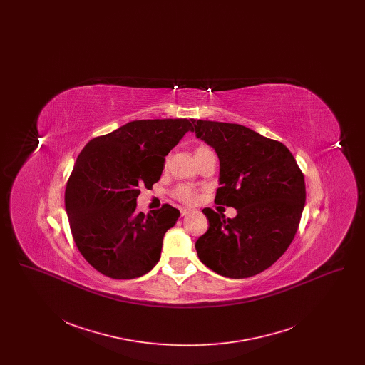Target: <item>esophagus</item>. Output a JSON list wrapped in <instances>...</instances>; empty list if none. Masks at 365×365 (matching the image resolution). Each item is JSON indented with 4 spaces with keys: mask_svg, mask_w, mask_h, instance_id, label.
<instances>
[{
    "mask_svg": "<svg viewBox=\"0 0 365 365\" xmlns=\"http://www.w3.org/2000/svg\"><path fill=\"white\" fill-rule=\"evenodd\" d=\"M179 210H180V215H182V216H186V215H189L191 212V209L183 208V207H182V208H179Z\"/></svg>",
    "mask_w": 365,
    "mask_h": 365,
    "instance_id": "obj_1",
    "label": "esophagus"
}]
</instances>
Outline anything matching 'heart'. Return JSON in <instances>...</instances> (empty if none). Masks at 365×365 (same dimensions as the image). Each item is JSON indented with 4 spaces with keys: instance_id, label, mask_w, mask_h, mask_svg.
I'll return each mask as SVG.
<instances>
[{
    "instance_id": "obj_1",
    "label": "heart",
    "mask_w": 365,
    "mask_h": 365,
    "mask_svg": "<svg viewBox=\"0 0 365 365\" xmlns=\"http://www.w3.org/2000/svg\"><path fill=\"white\" fill-rule=\"evenodd\" d=\"M209 150H210V149H209L208 146H198V148L195 149V156H198V155H201V153H205V152H209ZM174 195L175 198H178L179 201L186 202V204H191V202H194V201L197 200L198 191H197V189H195L194 186H191V185L180 183V185H178V186L175 187Z\"/></svg>"
}]
</instances>
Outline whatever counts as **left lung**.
<instances>
[{
	"instance_id": "8db88e82",
	"label": "left lung",
	"mask_w": 365,
	"mask_h": 365,
	"mask_svg": "<svg viewBox=\"0 0 365 365\" xmlns=\"http://www.w3.org/2000/svg\"><path fill=\"white\" fill-rule=\"evenodd\" d=\"M192 124L191 131L216 150L220 161L215 202L237 209L234 219L202 209L209 228L195 242L197 255L222 277L257 275L294 240L307 198L304 174L282 142L241 124Z\"/></svg>"
}]
</instances>
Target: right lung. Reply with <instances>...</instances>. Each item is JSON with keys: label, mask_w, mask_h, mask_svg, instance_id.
Listing matches in <instances>:
<instances>
[{"label": "right lung", "mask_w": 365, "mask_h": 365, "mask_svg": "<svg viewBox=\"0 0 365 365\" xmlns=\"http://www.w3.org/2000/svg\"><path fill=\"white\" fill-rule=\"evenodd\" d=\"M192 119L127 123L91 139L75 161L66 189V210L78 250L112 279H134L160 260L163 238L180 212L164 204L137 210L139 187L150 189L165 156L192 130Z\"/></svg>", "instance_id": "add662e5"}]
</instances>
